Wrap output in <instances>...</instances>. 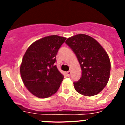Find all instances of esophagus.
I'll return each mask as SVG.
<instances>
[{"label":"esophagus","instance_id":"34e87169","mask_svg":"<svg viewBox=\"0 0 125 125\" xmlns=\"http://www.w3.org/2000/svg\"><path fill=\"white\" fill-rule=\"evenodd\" d=\"M66 74V75H67V76H70L71 74V72L70 71H67Z\"/></svg>","mask_w":125,"mask_h":125}]
</instances>
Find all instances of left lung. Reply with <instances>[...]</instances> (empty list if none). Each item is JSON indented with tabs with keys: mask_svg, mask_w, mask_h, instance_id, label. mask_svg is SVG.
Instances as JSON below:
<instances>
[{
	"mask_svg": "<svg viewBox=\"0 0 125 125\" xmlns=\"http://www.w3.org/2000/svg\"><path fill=\"white\" fill-rule=\"evenodd\" d=\"M66 43L75 53L80 64L82 75L74 83V89L85 96L98 94L110 79V57L100 43L91 36L79 34L69 37Z\"/></svg>",
	"mask_w": 125,
	"mask_h": 125,
	"instance_id": "left-lung-1",
	"label": "left lung"
}]
</instances>
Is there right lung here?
<instances>
[{
    "label": "right lung",
    "mask_w": 125,
    "mask_h": 125,
    "mask_svg": "<svg viewBox=\"0 0 125 125\" xmlns=\"http://www.w3.org/2000/svg\"><path fill=\"white\" fill-rule=\"evenodd\" d=\"M66 37L52 35L33 42L23 56L20 73L25 86L33 95L46 98L56 93L64 76L54 66Z\"/></svg>",
    "instance_id": "right-lung-1"
}]
</instances>
